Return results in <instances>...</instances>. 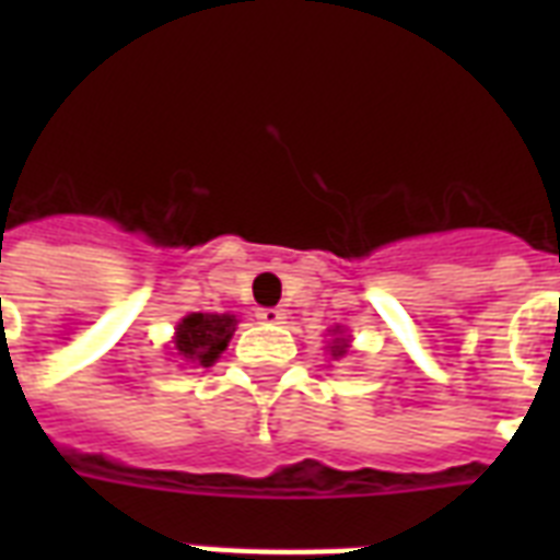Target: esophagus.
I'll return each instance as SVG.
<instances>
[{
    "label": "esophagus",
    "instance_id": "1",
    "mask_svg": "<svg viewBox=\"0 0 560 560\" xmlns=\"http://www.w3.org/2000/svg\"><path fill=\"white\" fill-rule=\"evenodd\" d=\"M255 316H258L264 325H281L284 319H288V314H284L281 307H261Z\"/></svg>",
    "mask_w": 560,
    "mask_h": 560
}]
</instances>
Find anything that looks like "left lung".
Instances as JSON below:
<instances>
[{
	"mask_svg": "<svg viewBox=\"0 0 560 560\" xmlns=\"http://www.w3.org/2000/svg\"><path fill=\"white\" fill-rule=\"evenodd\" d=\"M334 334H340V337H334L328 349H331L334 360H340V358H346V351H349V337H342L340 328H334Z\"/></svg>",
	"mask_w": 560,
	"mask_h": 560,
	"instance_id": "1",
	"label": "left lung"
}]
</instances>
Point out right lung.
I'll use <instances>...</instances> for the list:
<instances>
[{
	"label": "right lung",
	"mask_w": 560,
	"mask_h": 560,
	"mask_svg": "<svg viewBox=\"0 0 560 560\" xmlns=\"http://www.w3.org/2000/svg\"><path fill=\"white\" fill-rule=\"evenodd\" d=\"M235 325V314H188L177 325L174 351H177V358L188 360V363L211 366L226 351Z\"/></svg>",
	"instance_id": "1"
}]
</instances>
